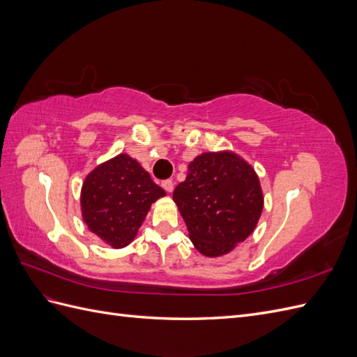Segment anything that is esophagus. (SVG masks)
Instances as JSON below:
<instances>
[{
  "mask_svg": "<svg viewBox=\"0 0 357 357\" xmlns=\"http://www.w3.org/2000/svg\"><path fill=\"white\" fill-rule=\"evenodd\" d=\"M162 188H164L168 193H171L172 189H174V183H172L171 180H165V181H162Z\"/></svg>",
  "mask_w": 357,
  "mask_h": 357,
  "instance_id": "obj_1",
  "label": "esophagus"
}]
</instances>
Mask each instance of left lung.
Returning <instances> with one entry per match:
<instances>
[{
  "instance_id": "8db88e82",
  "label": "left lung",
  "mask_w": 357,
  "mask_h": 357,
  "mask_svg": "<svg viewBox=\"0 0 357 357\" xmlns=\"http://www.w3.org/2000/svg\"><path fill=\"white\" fill-rule=\"evenodd\" d=\"M172 199L193 245L208 257L228 255L243 243L255 231L264 208L261 181L253 167L231 150L193 159Z\"/></svg>"
}]
</instances>
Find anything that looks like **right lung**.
I'll use <instances>...</instances> for the list:
<instances>
[{"label": "right lung", "mask_w": 357, "mask_h": 357, "mask_svg": "<svg viewBox=\"0 0 357 357\" xmlns=\"http://www.w3.org/2000/svg\"><path fill=\"white\" fill-rule=\"evenodd\" d=\"M165 195L138 160L121 153L86 176L80 193L82 218L105 244L123 248L134 241L150 205Z\"/></svg>", "instance_id": "right-lung-1"}]
</instances>
